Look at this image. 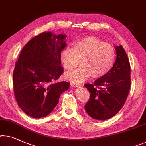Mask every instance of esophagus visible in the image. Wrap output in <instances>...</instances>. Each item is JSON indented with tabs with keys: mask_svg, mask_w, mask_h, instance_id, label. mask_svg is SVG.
<instances>
[{
	"mask_svg": "<svg viewBox=\"0 0 146 146\" xmlns=\"http://www.w3.org/2000/svg\"><path fill=\"white\" fill-rule=\"evenodd\" d=\"M71 86H73V87H77V86H80L79 84H78V83H77V82H72L71 83Z\"/></svg>",
	"mask_w": 146,
	"mask_h": 146,
	"instance_id": "34e87169",
	"label": "esophagus"
}]
</instances>
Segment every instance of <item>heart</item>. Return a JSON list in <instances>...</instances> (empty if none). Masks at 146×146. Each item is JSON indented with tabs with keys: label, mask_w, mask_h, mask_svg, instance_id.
Masks as SVG:
<instances>
[{
	"label": "heart",
	"mask_w": 146,
	"mask_h": 146,
	"mask_svg": "<svg viewBox=\"0 0 146 146\" xmlns=\"http://www.w3.org/2000/svg\"><path fill=\"white\" fill-rule=\"evenodd\" d=\"M66 74L68 80L80 82L91 76L95 79L102 78L113 67L116 59V52L111 45L94 36H86L75 42L74 48L66 47L60 53V60L64 68L73 70Z\"/></svg>",
	"instance_id": "b5f03b06"
}]
</instances>
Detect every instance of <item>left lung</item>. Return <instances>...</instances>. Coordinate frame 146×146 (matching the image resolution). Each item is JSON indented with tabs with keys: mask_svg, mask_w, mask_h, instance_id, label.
<instances>
[{
	"mask_svg": "<svg viewBox=\"0 0 146 146\" xmlns=\"http://www.w3.org/2000/svg\"><path fill=\"white\" fill-rule=\"evenodd\" d=\"M117 58L111 70L93 84H84L90 98L84 106L87 113L97 120L113 117L125 104L130 88V65L123 47L115 46Z\"/></svg>",
	"mask_w": 146,
	"mask_h": 146,
	"instance_id": "1",
	"label": "left lung"
}]
</instances>
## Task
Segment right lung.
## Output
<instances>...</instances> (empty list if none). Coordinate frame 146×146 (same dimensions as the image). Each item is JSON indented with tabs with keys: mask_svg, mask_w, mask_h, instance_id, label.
Segmentation results:
<instances>
[{
	"mask_svg": "<svg viewBox=\"0 0 146 146\" xmlns=\"http://www.w3.org/2000/svg\"><path fill=\"white\" fill-rule=\"evenodd\" d=\"M66 35L43 32L31 39L21 50L13 72L17 105L33 118L50 113L69 83L57 82L64 72L60 53L66 47Z\"/></svg>",
	"mask_w": 146,
	"mask_h": 146,
	"instance_id": "add662e5",
	"label": "right lung"
}]
</instances>
